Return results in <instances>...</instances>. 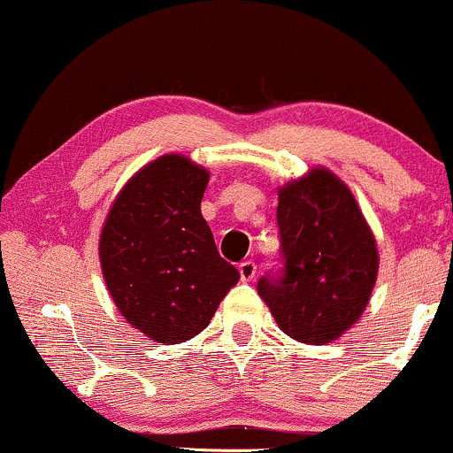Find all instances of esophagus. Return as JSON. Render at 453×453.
I'll use <instances>...</instances> for the list:
<instances>
[{
  "label": "esophagus",
  "mask_w": 453,
  "mask_h": 453,
  "mask_svg": "<svg viewBox=\"0 0 453 453\" xmlns=\"http://www.w3.org/2000/svg\"><path fill=\"white\" fill-rule=\"evenodd\" d=\"M238 273H241V279L242 280H251L253 277H256V273H257L256 262H251V259H244V262L238 264Z\"/></svg>",
  "instance_id": "1"
}]
</instances>
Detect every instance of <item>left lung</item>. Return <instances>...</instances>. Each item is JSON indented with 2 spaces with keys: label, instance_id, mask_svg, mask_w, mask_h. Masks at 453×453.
<instances>
[{
  "label": "left lung",
  "instance_id": "1",
  "mask_svg": "<svg viewBox=\"0 0 453 453\" xmlns=\"http://www.w3.org/2000/svg\"><path fill=\"white\" fill-rule=\"evenodd\" d=\"M277 221L285 274L259 279V298L292 339L336 341L360 321L377 283L375 234L349 187L324 165L279 187Z\"/></svg>",
  "mask_w": 453,
  "mask_h": 453
}]
</instances>
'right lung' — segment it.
<instances>
[{"instance_id":"obj_1","label":"right lung","mask_w":453,"mask_h":453,"mask_svg":"<svg viewBox=\"0 0 453 453\" xmlns=\"http://www.w3.org/2000/svg\"><path fill=\"white\" fill-rule=\"evenodd\" d=\"M209 179V170L185 155H161L121 187L102 226L108 294L149 341L194 339L241 279L202 217Z\"/></svg>"}]
</instances>
